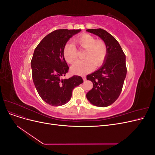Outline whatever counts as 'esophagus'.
<instances>
[{
	"mask_svg": "<svg viewBox=\"0 0 155 155\" xmlns=\"http://www.w3.org/2000/svg\"><path fill=\"white\" fill-rule=\"evenodd\" d=\"M82 77H83V81H85V80H86V77H85V76H83Z\"/></svg>",
	"mask_w": 155,
	"mask_h": 155,
	"instance_id": "1",
	"label": "esophagus"
}]
</instances>
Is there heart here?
<instances>
[{"label": "heart", "mask_w": 155, "mask_h": 155, "mask_svg": "<svg viewBox=\"0 0 155 155\" xmlns=\"http://www.w3.org/2000/svg\"><path fill=\"white\" fill-rule=\"evenodd\" d=\"M74 43L81 49L85 50L83 58L85 59L78 61L71 67L72 72L76 74L83 75L91 71L94 67H100L107 58V47L102 40H96L90 34H83L76 37ZM63 56L68 63H73L78 58V50L76 46L67 43L63 48Z\"/></svg>", "instance_id": "obj_1"}]
</instances>
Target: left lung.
Here are the masks:
<instances>
[{"mask_svg": "<svg viewBox=\"0 0 155 155\" xmlns=\"http://www.w3.org/2000/svg\"><path fill=\"white\" fill-rule=\"evenodd\" d=\"M87 31L99 36L107 47V55L102 66L87 76L93 88L87 94V100L94 105L105 107L118 99L127 74L125 55L119 43L105 30L88 29Z\"/></svg>", "mask_w": 155, "mask_h": 155, "instance_id": "left-lung-1", "label": "left lung"}]
</instances>
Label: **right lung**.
Listing matches in <instances>:
<instances>
[{
  "instance_id": "obj_1",
  "label": "right lung",
  "mask_w": 155,
  "mask_h": 155,
  "mask_svg": "<svg viewBox=\"0 0 155 155\" xmlns=\"http://www.w3.org/2000/svg\"><path fill=\"white\" fill-rule=\"evenodd\" d=\"M81 30H55L45 36L34 50L31 61L33 81L42 100L50 105L67 104L73 89L83 82L79 76L62 79L69 69L63 56L64 46Z\"/></svg>"
}]
</instances>
